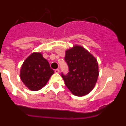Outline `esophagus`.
<instances>
[{
    "label": "esophagus",
    "instance_id": "obj_1",
    "mask_svg": "<svg viewBox=\"0 0 126 126\" xmlns=\"http://www.w3.org/2000/svg\"><path fill=\"white\" fill-rule=\"evenodd\" d=\"M54 71H55V73H59L60 70H59V69H55Z\"/></svg>",
    "mask_w": 126,
    "mask_h": 126
}]
</instances>
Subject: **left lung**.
Wrapping results in <instances>:
<instances>
[{"mask_svg":"<svg viewBox=\"0 0 126 126\" xmlns=\"http://www.w3.org/2000/svg\"><path fill=\"white\" fill-rule=\"evenodd\" d=\"M65 61L69 67L67 74L62 77L74 95H86L94 88L99 75L97 60L84 47L74 45L65 51Z\"/></svg>","mask_w":126,"mask_h":126,"instance_id":"1","label":"left lung"}]
</instances>
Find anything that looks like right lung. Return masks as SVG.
Instances as JSON below:
<instances>
[{"mask_svg":"<svg viewBox=\"0 0 126 126\" xmlns=\"http://www.w3.org/2000/svg\"><path fill=\"white\" fill-rule=\"evenodd\" d=\"M53 73L54 71L42 53L33 52L23 62L20 78L28 88L35 92L46 85Z\"/></svg>","mask_w":126,"mask_h":126,"instance_id":"obj_1","label":"right lung"}]
</instances>
